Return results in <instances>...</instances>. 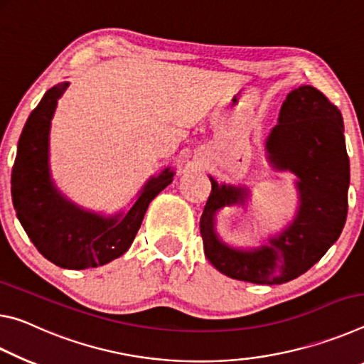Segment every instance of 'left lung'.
I'll list each match as a JSON object with an SVG mask.
<instances>
[{"instance_id":"obj_1","label":"left lung","mask_w":364,"mask_h":364,"mask_svg":"<svg viewBox=\"0 0 364 364\" xmlns=\"http://www.w3.org/2000/svg\"><path fill=\"white\" fill-rule=\"evenodd\" d=\"M267 161L299 177L296 216L267 245L234 248L219 240L214 216L224 206L245 205V187L218 183L200 219L206 258L228 277L253 284H284L305 274L329 250L347 221L350 159L341 111L311 85L291 90L279 124L266 140Z\"/></svg>"}]
</instances>
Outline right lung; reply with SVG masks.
I'll return each instance as SVG.
<instances>
[{"instance_id": "right-lung-1", "label": "right lung", "mask_w": 364, "mask_h": 364, "mask_svg": "<svg viewBox=\"0 0 364 364\" xmlns=\"http://www.w3.org/2000/svg\"><path fill=\"white\" fill-rule=\"evenodd\" d=\"M69 82L50 88L28 116L11 176L17 218L48 261L65 269H87L119 258L132 245L148 205L172 182L174 171L151 177L127 213L103 218L82 210L58 192L48 164L50 126Z\"/></svg>"}]
</instances>
